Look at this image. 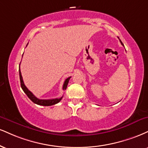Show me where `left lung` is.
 <instances>
[{"label":"left lung","mask_w":148,"mask_h":148,"mask_svg":"<svg viewBox=\"0 0 148 148\" xmlns=\"http://www.w3.org/2000/svg\"><path fill=\"white\" fill-rule=\"evenodd\" d=\"M119 40H120V39H119ZM120 42H121V44H122V45H123V42H121V40H120Z\"/></svg>","instance_id":"1"}]
</instances>
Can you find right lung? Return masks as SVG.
I'll return each mask as SVG.
<instances>
[{"label": "right lung", "mask_w": 148, "mask_h": 148, "mask_svg": "<svg viewBox=\"0 0 148 148\" xmlns=\"http://www.w3.org/2000/svg\"><path fill=\"white\" fill-rule=\"evenodd\" d=\"M19 76H20V81H21V88L23 89V90L24 91L25 93L27 94L28 98L32 101L33 103H36V104L39 105V106H53V105L56 104V103H59L60 101H61L62 98L63 97L60 98H56V99H39L38 98H36L35 97L34 94L32 93L27 88V87L25 85L24 82H23V77L22 75H21V69H20V65H19ZM71 77L67 78V79H65V82H64V84L63 86V90H66L67 84H68V82L70 79Z\"/></svg>", "instance_id": "right-lung-1"}]
</instances>
